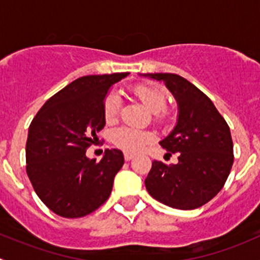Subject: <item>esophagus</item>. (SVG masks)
<instances>
[{"label": "esophagus", "mask_w": 260, "mask_h": 260, "mask_svg": "<svg viewBox=\"0 0 260 260\" xmlns=\"http://www.w3.org/2000/svg\"><path fill=\"white\" fill-rule=\"evenodd\" d=\"M133 158V154L132 153H128V152H125L124 153V159L125 161H131V159Z\"/></svg>", "instance_id": "34e87169"}]
</instances>
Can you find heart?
<instances>
[{
  "mask_svg": "<svg viewBox=\"0 0 260 260\" xmlns=\"http://www.w3.org/2000/svg\"><path fill=\"white\" fill-rule=\"evenodd\" d=\"M133 95L153 114L156 123H164L169 119L166 109V95L164 91L152 84H136L131 88ZM119 96L109 91L103 101V114L107 122H114L119 114ZM153 140L148 131H140L131 127H118L111 132L112 143L125 152H138L143 146Z\"/></svg>",
  "mask_w": 260,
  "mask_h": 260,
  "instance_id": "obj_1",
  "label": "heart"
}]
</instances>
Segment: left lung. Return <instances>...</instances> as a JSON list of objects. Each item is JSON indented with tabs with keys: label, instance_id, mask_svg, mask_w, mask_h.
<instances>
[{
	"label": "left lung",
	"instance_id": "8db88e82",
	"mask_svg": "<svg viewBox=\"0 0 260 260\" xmlns=\"http://www.w3.org/2000/svg\"><path fill=\"white\" fill-rule=\"evenodd\" d=\"M145 77L164 80L179 106L176 127L159 142L166 151L179 153V164L152 162L145 180L147 191L174 209L200 208L217 195L232 170L234 153L229 125L211 99L185 78L170 73Z\"/></svg>",
	"mask_w": 260,
	"mask_h": 260
}]
</instances>
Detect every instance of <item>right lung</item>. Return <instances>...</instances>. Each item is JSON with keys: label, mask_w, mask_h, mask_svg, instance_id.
Segmentation results:
<instances>
[{"label": "right lung", "mask_w": 260, "mask_h": 260, "mask_svg": "<svg viewBox=\"0 0 260 260\" xmlns=\"http://www.w3.org/2000/svg\"><path fill=\"white\" fill-rule=\"evenodd\" d=\"M129 73L86 75L51 96L28 127L26 172L46 206L62 217H81L108 200L124 157L107 149L99 162L85 156L106 125L103 101Z\"/></svg>", "instance_id": "add662e5"}]
</instances>
